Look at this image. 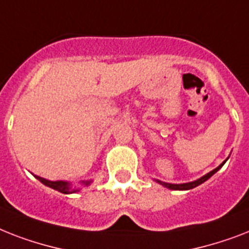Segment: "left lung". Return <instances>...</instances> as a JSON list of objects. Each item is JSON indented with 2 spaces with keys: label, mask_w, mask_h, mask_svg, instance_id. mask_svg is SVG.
<instances>
[{
  "label": "left lung",
  "mask_w": 249,
  "mask_h": 249,
  "mask_svg": "<svg viewBox=\"0 0 249 249\" xmlns=\"http://www.w3.org/2000/svg\"><path fill=\"white\" fill-rule=\"evenodd\" d=\"M226 161V160H225ZM225 161H224L220 166H217L216 169H213L212 171H210L209 174H206L205 177H202L201 179H198V180H195V181H191V183H184V184H169V183H163V181H159L160 184H162L163 187L169 188V189H174V191H188V189H192V188H196L197 185H199V184L205 183L209 178H211L213 174L216 173V171L219 170L220 167L223 166L224 163H225Z\"/></svg>",
  "instance_id": "1"
}]
</instances>
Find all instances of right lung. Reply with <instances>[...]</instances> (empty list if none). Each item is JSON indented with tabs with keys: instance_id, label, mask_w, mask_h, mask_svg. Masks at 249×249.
I'll return each instance as SVG.
<instances>
[{
	"instance_id": "1",
	"label": "right lung",
	"mask_w": 249,
	"mask_h": 249,
	"mask_svg": "<svg viewBox=\"0 0 249 249\" xmlns=\"http://www.w3.org/2000/svg\"><path fill=\"white\" fill-rule=\"evenodd\" d=\"M36 178H37L40 183H43L44 185H47V187L52 188V189H54V191H58L60 193H64V195H69V193L76 192L75 189H71V188H70V185H69V183H66V181L46 180V179H43V178H40V177H37V175H36ZM84 183L89 184L90 181H84Z\"/></svg>"
}]
</instances>
